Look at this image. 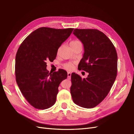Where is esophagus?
Here are the masks:
<instances>
[{
	"mask_svg": "<svg viewBox=\"0 0 134 134\" xmlns=\"http://www.w3.org/2000/svg\"><path fill=\"white\" fill-rule=\"evenodd\" d=\"M67 77H68V79H70L71 77V73L69 72H68L67 73Z\"/></svg>",
	"mask_w": 134,
	"mask_h": 134,
	"instance_id": "obj_1",
	"label": "esophagus"
}]
</instances>
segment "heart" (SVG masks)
I'll return each mask as SVG.
<instances>
[{
    "instance_id": "heart-1",
    "label": "heart",
    "mask_w": 134,
    "mask_h": 134,
    "mask_svg": "<svg viewBox=\"0 0 134 134\" xmlns=\"http://www.w3.org/2000/svg\"><path fill=\"white\" fill-rule=\"evenodd\" d=\"M79 44H80V42L79 41L77 40H72V42H71L70 45L71 46V48H73L74 46H76ZM63 67L66 69H71L73 67V64L71 63H66L65 64H64Z\"/></svg>"
}]
</instances>
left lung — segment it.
I'll return each mask as SVG.
<instances>
[{
    "mask_svg": "<svg viewBox=\"0 0 134 134\" xmlns=\"http://www.w3.org/2000/svg\"><path fill=\"white\" fill-rule=\"evenodd\" d=\"M73 32L84 45V53L78 68L89 75L82 79L72 74L71 94L77 105L94 108L107 96L115 80L117 53L110 39L98 30L75 29Z\"/></svg>",
    "mask_w": 134,
    "mask_h": 134,
    "instance_id": "8db88e82",
    "label": "left lung"
}]
</instances>
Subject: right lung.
Masks as SVG:
<instances>
[{"mask_svg":"<svg viewBox=\"0 0 134 134\" xmlns=\"http://www.w3.org/2000/svg\"><path fill=\"white\" fill-rule=\"evenodd\" d=\"M73 28H38L24 40L15 59L16 83L26 100L37 109L53 106L60 83L67 77L65 70L49 73L46 62L56 59L58 49Z\"/></svg>","mask_w":134,"mask_h":134,"instance_id":"right-lung-1","label":"right lung"}]
</instances>
